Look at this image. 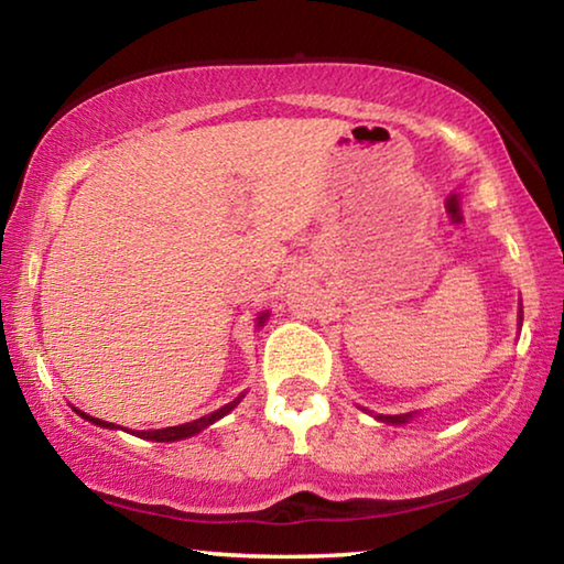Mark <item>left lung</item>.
Returning <instances> with one entry per match:
<instances>
[{
    "label": "left lung",
    "mask_w": 564,
    "mask_h": 564,
    "mask_svg": "<svg viewBox=\"0 0 564 564\" xmlns=\"http://www.w3.org/2000/svg\"><path fill=\"white\" fill-rule=\"evenodd\" d=\"M522 313V311H520ZM522 321V318H520ZM413 417L410 413H405V415H378V420H383V423H390V425H403V423H408V420Z\"/></svg>",
    "instance_id": "1"
}]
</instances>
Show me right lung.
<instances>
[{"label": "right lung", "instance_id": "right-lung-1", "mask_svg": "<svg viewBox=\"0 0 564 564\" xmlns=\"http://www.w3.org/2000/svg\"><path fill=\"white\" fill-rule=\"evenodd\" d=\"M265 318H269V313H263V316H259V326H263ZM241 398H243V393L238 395L236 400H231V403H228V405L214 410L212 415H204V417H198V420H191V423L174 425V427H161V431H131V435L144 437V441H156V443H174V441H184V437H191V435L202 433L204 427H208L212 423H216V420H221L226 413H231V410H234L238 403H241ZM76 413H79L84 420H89V423H94V425L109 427V431H113V427H117L113 423H107V420H99V417H91V415H87V413H82V410H76Z\"/></svg>", "mask_w": 564, "mask_h": 564}]
</instances>
